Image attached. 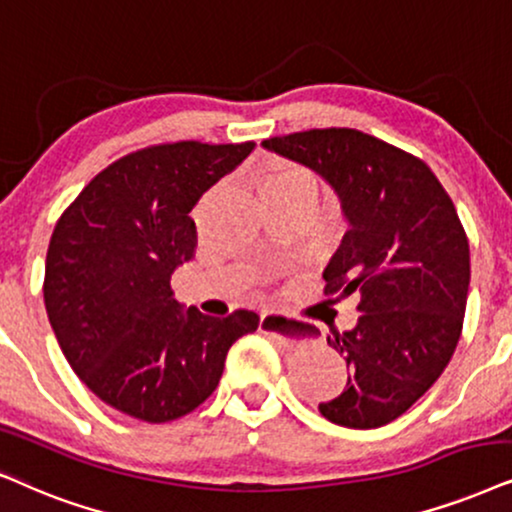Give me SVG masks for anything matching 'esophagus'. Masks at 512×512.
<instances>
[{"label":"esophagus","mask_w":512,"mask_h":512,"mask_svg":"<svg viewBox=\"0 0 512 512\" xmlns=\"http://www.w3.org/2000/svg\"><path fill=\"white\" fill-rule=\"evenodd\" d=\"M260 331L271 335L276 345L283 347V349H293L295 345H300V338H297L295 331H293V323H290L288 319H283V316L274 314V312H264L262 314Z\"/></svg>","instance_id":"34e87169"}]
</instances>
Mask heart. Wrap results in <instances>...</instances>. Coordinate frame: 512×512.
I'll list each match as a JSON object with an SVG mask.
<instances>
[{
    "instance_id": "b5f03b06",
    "label": "heart",
    "mask_w": 512,
    "mask_h": 512,
    "mask_svg": "<svg viewBox=\"0 0 512 512\" xmlns=\"http://www.w3.org/2000/svg\"><path fill=\"white\" fill-rule=\"evenodd\" d=\"M302 186H314L309 174L293 165H276L260 179V196L264 193H290L302 189Z\"/></svg>"
}]
</instances>
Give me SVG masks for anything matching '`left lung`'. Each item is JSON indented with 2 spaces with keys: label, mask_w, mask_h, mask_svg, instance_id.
Returning <instances> with one entry per match:
<instances>
[{
  "label": "left lung",
  "mask_w": 512,
  "mask_h": 512,
  "mask_svg": "<svg viewBox=\"0 0 512 512\" xmlns=\"http://www.w3.org/2000/svg\"><path fill=\"white\" fill-rule=\"evenodd\" d=\"M331 186L347 231L323 269L326 293H359V321L328 338L347 361V387L319 404L354 430L392 423L442 375L458 345L470 286V248L423 160L347 127L262 141ZM293 323L295 335L319 328Z\"/></svg>",
  "instance_id": "left-lung-1"
}]
</instances>
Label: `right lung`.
Returning <instances> with one entry per match:
<instances>
[{
    "label": "right lung",
    "instance_id": "1",
    "mask_svg": "<svg viewBox=\"0 0 512 512\" xmlns=\"http://www.w3.org/2000/svg\"><path fill=\"white\" fill-rule=\"evenodd\" d=\"M255 151L245 144L151 146L84 186L58 219L44 267V307L77 378L101 401L167 423L215 392L226 354L260 316L186 309L170 281L196 255L189 212Z\"/></svg>",
    "mask_w": 512,
    "mask_h": 512
}]
</instances>
